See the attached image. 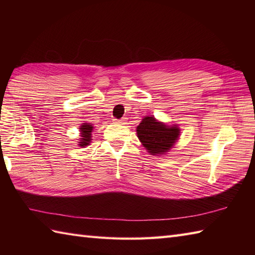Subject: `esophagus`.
Instances as JSON below:
<instances>
[{
    "instance_id": "esophagus-1",
    "label": "esophagus",
    "mask_w": 255,
    "mask_h": 255,
    "mask_svg": "<svg viewBox=\"0 0 255 255\" xmlns=\"http://www.w3.org/2000/svg\"><path fill=\"white\" fill-rule=\"evenodd\" d=\"M114 122H115L116 124H119V125H125L127 123V119L126 118H122V119H114Z\"/></svg>"
}]
</instances>
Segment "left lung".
Masks as SVG:
<instances>
[{"label": "left lung", "mask_w": 255, "mask_h": 255, "mask_svg": "<svg viewBox=\"0 0 255 255\" xmlns=\"http://www.w3.org/2000/svg\"><path fill=\"white\" fill-rule=\"evenodd\" d=\"M137 137L151 155H163L174 148L180 139L177 125H167L154 116L143 117L137 127Z\"/></svg>", "instance_id": "1"}]
</instances>
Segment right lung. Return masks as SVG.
Segmentation results:
<instances>
[{
  "label": "right lung",
  "instance_id": "obj_1",
  "mask_svg": "<svg viewBox=\"0 0 255 255\" xmlns=\"http://www.w3.org/2000/svg\"><path fill=\"white\" fill-rule=\"evenodd\" d=\"M80 138H79V147L84 148L89 145L92 141V132L94 130V127L92 124L83 123L80 126Z\"/></svg>",
  "mask_w": 255,
  "mask_h": 255
}]
</instances>
